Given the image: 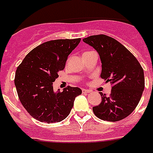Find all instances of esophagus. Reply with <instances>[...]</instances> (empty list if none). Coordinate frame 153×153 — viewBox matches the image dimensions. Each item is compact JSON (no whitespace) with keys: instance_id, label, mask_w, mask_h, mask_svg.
<instances>
[{"instance_id":"1","label":"esophagus","mask_w":153,"mask_h":153,"mask_svg":"<svg viewBox=\"0 0 153 153\" xmlns=\"http://www.w3.org/2000/svg\"><path fill=\"white\" fill-rule=\"evenodd\" d=\"M82 94H89V93H90V90H89V89H82Z\"/></svg>"}]
</instances>
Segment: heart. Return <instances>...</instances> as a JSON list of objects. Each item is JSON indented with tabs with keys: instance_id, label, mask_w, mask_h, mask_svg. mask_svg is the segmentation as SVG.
<instances>
[{
	"instance_id": "b5f03b06",
	"label": "heart",
	"mask_w": 153,
	"mask_h": 153,
	"mask_svg": "<svg viewBox=\"0 0 153 153\" xmlns=\"http://www.w3.org/2000/svg\"><path fill=\"white\" fill-rule=\"evenodd\" d=\"M91 53V52H89V51H86V52H84V53H83V55H85V54H87V53ZM82 55V56H83Z\"/></svg>"
}]
</instances>
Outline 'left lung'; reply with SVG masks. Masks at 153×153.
I'll list each match as a JSON object with an SVG mask.
<instances>
[{"instance_id": "1", "label": "left lung", "mask_w": 153, "mask_h": 153, "mask_svg": "<svg viewBox=\"0 0 153 153\" xmlns=\"http://www.w3.org/2000/svg\"><path fill=\"white\" fill-rule=\"evenodd\" d=\"M83 42L97 51L102 64L100 77L112 85L109 96L100 93L102 100L93 108L94 113L105 121L123 120L141 100L145 88L143 68L126 47L109 36H89Z\"/></svg>"}]
</instances>
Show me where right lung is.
Masks as SVG:
<instances>
[{
	"label": "right lung",
	"mask_w": 153,
	"mask_h": 153,
	"mask_svg": "<svg viewBox=\"0 0 153 153\" xmlns=\"http://www.w3.org/2000/svg\"><path fill=\"white\" fill-rule=\"evenodd\" d=\"M81 38L57 39L43 43L27 54L15 75L19 99L35 120L53 123L64 120L70 114L74 99L82 94L79 87L68 86L54 93L53 82L65 68L68 55Z\"/></svg>",
	"instance_id": "right-lung-1"
}]
</instances>
